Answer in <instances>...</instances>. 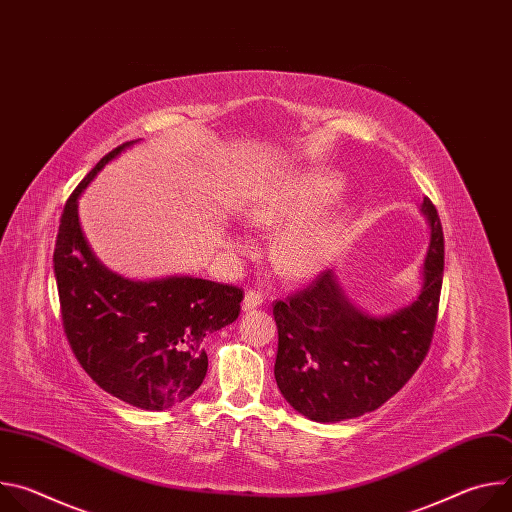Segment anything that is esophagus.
I'll return each mask as SVG.
<instances>
[{
	"label": "esophagus",
	"instance_id": "esophagus-1",
	"mask_svg": "<svg viewBox=\"0 0 512 512\" xmlns=\"http://www.w3.org/2000/svg\"><path fill=\"white\" fill-rule=\"evenodd\" d=\"M261 304H263V296L259 294V291L249 289L247 294H245V298H243V310H245V312H251V310L259 308Z\"/></svg>",
	"mask_w": 512,
	"mask_h": 512
}]
</instances>
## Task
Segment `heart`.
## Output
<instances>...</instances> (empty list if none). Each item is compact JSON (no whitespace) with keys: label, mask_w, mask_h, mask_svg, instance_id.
<instances>
[{"label":"heart","mask_w":512,"mask_h":512,"mask_svg":"<svg viewBox=\"0 0 512 512\" xmlns=\"http://www.w3.org/2000/svg\"><path fill=\"white\" fill-rule=\"evenodd\" d=\"M334 194L336 186L322 178L296 176L265 186L245 204L249 221L263 227L285 225L275 241V259L285 273L308 277L324 269L334 257L342 216L330 212L308 216L326 206ZM229 245L241 251L247 247V239L231 235Z\"/></svg>","instance_id":"heart-1"}]
</instances>
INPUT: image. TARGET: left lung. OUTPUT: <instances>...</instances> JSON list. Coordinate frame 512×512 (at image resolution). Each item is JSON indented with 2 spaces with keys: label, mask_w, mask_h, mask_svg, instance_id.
<instances>
[{
  "label": "left lung",
  "mask_w": 512,
  "mask_h": 512,
  "mask_svg": "<svg viewBox=\"0 0 512 512\" xmlns=\"http://www.w3.org/2000/svg\"><path fill=\"white\" fill-rule=\"evenodd\" d=\"M429 245L419 296L385 316L350 302L332 269L285 302H275V381L285 401L318 423L379 409L419 369L433 336L444 279V231L425 196Z\"/></svg>",
  "instance_id": "obj_1"
}]
</instances>
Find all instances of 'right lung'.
Listing matches in <instances>:
<instances>
[{"mask_svg":"<svg viewBox=\"0 0 512 512\" xmlns=\"http://www.w3.org/2000/svg\"><path fill=\"white\" fill-rule=\"evenodd\" d=\"M135 141L109 152L66 200L54 277L64 334L87 375L133 407L164 411L202 385V340L239 318L243 291L192 275L129 279L97 259L81 229L79 198Z\"/></svg>","mask_w":512,"mask_h":512,"instance_id":"obj_1","label":"right lung"}]
</instances>
